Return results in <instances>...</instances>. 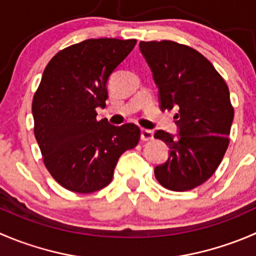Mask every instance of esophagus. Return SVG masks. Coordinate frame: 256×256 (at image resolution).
<instances>
[{
	"instance_id": "obj_1",
	"label": "esophagus",
	"mask_w": 256,
	"mask_h": 256,
	"mask_svg": "<svg viewBox=\"0 0 256 256\" xmlns=\"http://www.w3.org/2000/svg\"><path fill=\"white\" fill-rule=\"evenodd\" d=\"M154 136L152 131L151 130H146V128H141V140L142 141H148L151 140Z\"/></svg>"
}]
</instances>
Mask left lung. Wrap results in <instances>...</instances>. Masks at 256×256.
Wrapping results in <instances>:
<instances>
[{
  "instance_id": "8db88e82",
  "label": "left lung",
  "mask_w": 256,
  "mask_h": 256,
  "mask_svg": "<svg viewBox=\"0 0 256 256\" xmlns=\"http://www.w3.org/2000/svg\"><path fill=\"white\" fill-rule=\"evenodd\" d=\"M138 46L158 88L161 110H178L174 116L178 138L155 132L170 148L168 161L155 168L156 180L172 191L198 188L212 178L229 146L234 118L229 88L192 47L166 40Z\"/></svg>"
}]
</instances>
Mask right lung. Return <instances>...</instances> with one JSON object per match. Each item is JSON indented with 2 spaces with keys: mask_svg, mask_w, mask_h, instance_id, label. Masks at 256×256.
I'll return each mask as SVG.
<instances>
[{
  "mask_svg": "<svg viewBox=\"0 0 256 256\" xmlns=\"http://www.w3.org/2000/svg\"><path fill=\"white\" fill-rule=\"evenodd\" d=\"M136 40L90 38L57 52L34 95V138L52 178L68 190L90 194L111 182L118 158L140 140L135 124L98 120L108 81Z\"/></svg>",
  "mask_w": 256,
  "mask_h": 256,
  "instance_id": "1",
  "label": "right lung"
}]
</instances>
